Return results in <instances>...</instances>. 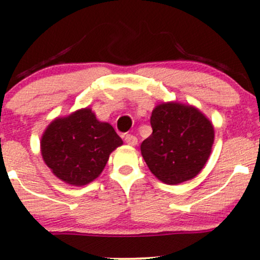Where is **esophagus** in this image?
Here are the masks:
<instances>
[{"label": "esophagus", "mask_w": 260, "mask_h": 260, "mask_svg": "<svg viewBox=\"0 0 260 260\" xmlns=\"http://www.w3.org/2000/svg\"><path fill=\"white\" fill-rule=\"evenodd\" d=\"M124 141H125V143L129 144V146H136V144H137V142H138V139H137V137H135L133 135H125L124 136Z\"/></svg>", "instance_id": "obj_1"}]
</instances>
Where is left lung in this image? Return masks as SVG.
Instances as JSON below:
<instances>
[{
  "label": "left lung",
  "mask_w": 260,
  "mask_h": 260,
  "mask_svg": "<svg viewBox=\"0 0 260 260\" xmlns=\"http://www.w3.org/2000/svg\"><path fill=\"white\" fill-rule=\"evenodd\" d=\"M152 135L141 144L147 166L167 184L194 178L208 160L214 128L202 112L180 103H162L151 116Z\"/></svg>",
  "instance_id": "1"
}]
</instances>
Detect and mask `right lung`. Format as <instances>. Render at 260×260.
Here are the masks:
<instances>
[{
    "instance_id": "add662e5",
    "label": "right lung",
    "mask_w": 260,
    "mask_h": 260,
    "mask_svg": "<svg viewBox=\"0 0 260 260\" xmlns=\"http://www.w3.org/2000/svg\"><path fill=\"white\" fill-rule=\"evenodd\" d=\"M123 143L109 123L100 122L89 108L57 118L41 139L42 158L52 173L72 185L97 178L109 154Z\"/></svg>"
}]
</instances>
